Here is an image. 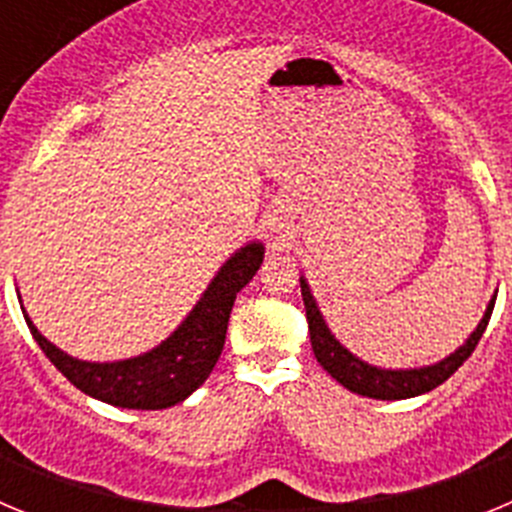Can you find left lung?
Returning a JSON list of instances; mask_svg holds the SVG:
<instances>
[{
    "label": "left lung",
    "mask_w": 512,
    "mask_h": 512,
    "mask_svg": "<svg viewBox=\"0 0 512 512\" xmlns=\"http://www.w3.org/2000/svg\"><path fill=\"white\" fill-rule=\"evenodd\" d=\"M300 287L302 300H305L310 343L318 364L323 366L325 372L336 379V382H341L346 390L356 392V395L374 397V400H408V397H418L425 395V392L436 390L438 384L446 382V379L472 356L479 338L485 333L487 323H490L492 307H495V297H492L490 305H487L485 310V318L479 320L477 330L467 338V343L456 348L454 354L446 356L443 361H438V364L420 366V369H379V366H372L366 364V361L356 359L348 348H343L341 343L336 341V336H333L328 330V325H325L318 305L312 300L310 287H307V282L302 277Z\"/></svg>",
    "instance_id": "obj_1"
}]
</instances>
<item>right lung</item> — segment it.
I'll list each match as a JSON object with an SVG mask.
<instances>
[{"instance_id": "obj_1", "label": "right lung", "mask_w": 512, "mask_h": 512, "mask_svg": "<svg viewBox=\"0 0 512 512\" xmlns=\"http://www.w3.org/2000/svg\"><path fill=\"white\" fill-rule=\"evenodd\" d=\"M261 261H264L261 243H248L241 251H235L223 269L217 271V277L205 289V295L194 305L187 320L161 346L135 359L107 361V364L79 361L40 336V330L25 312L27 328L51 364L84 395L97 397L115 408H171L176 402L187 400L215 369L217 359L223 354L235 295L251 282Z\"/></svg>"}]
</instances>
